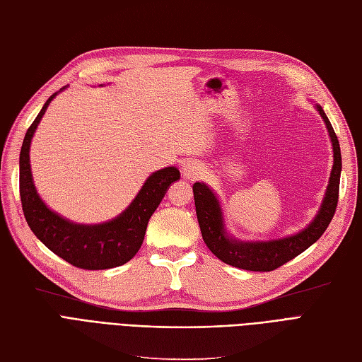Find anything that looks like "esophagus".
<instances>
[{
  "mask_svg": "<svg viewBox=\"0 0 362 362\" xmlns=\"http://www.w3.org/2000/svg\"><path fill=\"white\" fill-rule=\"evenodd\" d=\"M203 171H204V167L202 162H198V160H188L182 168L185 179H188V180L200 179L203 176Z\"/></svg>",
  "mask_w": 362,
  "mask_h": 362,
  "instance_id": "34e87169",
  "label": "esophagus"
}]
</instances>
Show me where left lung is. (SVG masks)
<instances>
[{
  "instance_id": "left-lung-1",
  "label": "left lung",
  "mask_w": 362,
  "mask_h": 362,
  "mask_svg": "<svg viewBox=\"0 0 362 362\" xmlns=\"http://www.w3.org/2000/svg\"><path fill=\"white\" fill-rule=\"evenodd\" d=\"M316 110L323 119L331 138L334 165L319 212L305 228H302L300 231L295 233V235L279 239L239 240L227 233L223 209H221L216 194L203 182L194 183L192 189L195 211L203 240L207 245V248L221 262L245 271L269 272L290 262L291 259H295L300 252H304L328 228L338 202V188H340L341 174V151L340 144H338V138L332 129V124L329 119L326 117V114L319 103H316Z\"/></svg>"
}]
</instances>
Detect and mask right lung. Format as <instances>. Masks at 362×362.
<instances>
[{"instance_id":"obj_1","label":"right lung","mask_w":362,"mask_h":362,"mask_svg":"<svg viewBox=\"0 0 362 362\" xmlns=\"http://www.w3.org/2000/svg\"><path fill=\"white\" fill-rule=\"evenodd\" d=\"M60 91L54 93L45 102L36 120L28 127L21 147L19 192L22 211L37 239L67 263L88 271L122 266L141 248L150 216L167 194L170 185L180 179V171L176 167H167L151 173L132 203L107 223L78 224L51 211L34 186L30 146L46 108Z\"/></svg>"}]
</instances>
